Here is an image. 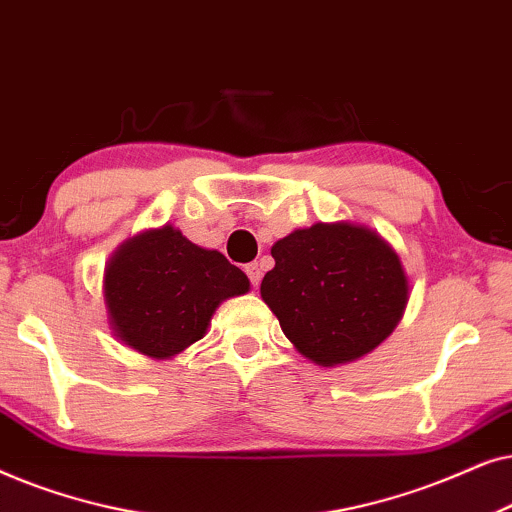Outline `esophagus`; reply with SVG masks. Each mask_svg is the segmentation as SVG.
I'll return each mask as SVG.
<instances>
[{"instance_id": "1", "label": "esophagus", "mask_w": 512, "mask_h": 512, "mask_svg": "<svg viewBox=\"0 0 512 512\" xmlns=\"http://www.w3.org/2000/svg\"><path fill=\"white\" fill-rule=\"evenodd\" d=\"M245 274H248V278H250V283L255 285H260V281H262V264H257V262H250L248 267H245Z\"/></svg>"}]
</instances>
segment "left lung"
I'll list each match as a JSON object with an SVG mask.
<instances>
[{
    "label": "left lung",
    "mask_w": 512,
    "mask_h": 512,
    "mask_svg": "<svg viewBox=\"0 0 512 512\" xmlns=\"http://www.w3.org/2000/svg\"><path fill=\"white\" fill-rule=\"evenodd\" d=\"M276 264L260 285L283 335L320 367L353 363L398 327L410 276L377 231L356 222H316L271 245Z\"/></svg>",
    "instance_id": "8db88e82"
}]
</instances>
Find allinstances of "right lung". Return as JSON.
Masks as SVG:
<instances>
[{"mask_svg":"<svg viewBox=\"0 0 512 512\" xmlns=\"http://www.w3.org/2000/svg\"><path fill=\"white\" fill-rule=\"evenodd\" d=\"M248 290V276L222 252L192 243L173 224L128 238L102 274L112 335L156 360L175 358L206 337L217 306Z\"/></svg>","mask_w":512,"mask_h":512,"instance_id":"obj_1","label":"right lung"}]
</instances>
